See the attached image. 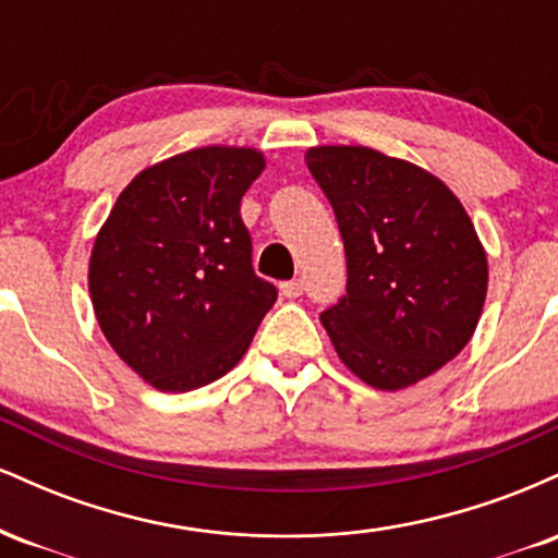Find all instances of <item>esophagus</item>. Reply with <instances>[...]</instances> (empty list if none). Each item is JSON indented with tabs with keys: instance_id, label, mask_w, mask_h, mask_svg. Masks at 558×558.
Listing matches in <instances>:
<instances>
[{
	"instance_id": "obj_1",
	"label": "esophagus",
	"mask_w": 558,
	"mask_h": 558,
	"mask_svg": "<svg viewBox=\"0 0 558 558\" xmlns=\"http://www.w3.org/2000/svg\"><path fill=\"white\" fill-rule=\"evenodd\" d=\"M301 291H304V283H301V280H286V283H280V293H283L286 299H299Z\"/></svg>"
}]
</instances>
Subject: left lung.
I'll use <instances>...</instances> for the list:
<instances>
[{
    "instance_id": "obj_1",
    "label": "left lung",
    "mask_w": 558,
    "mask_h": 558,
    "mask_svg": "<svg viewBox=\"0 0 558 558\" xmlns=\"http://www.w3.org/2000/svg\"><path fill=\"white\" fill-rule=\"evenodd\" d=\"M345 248V296L323 319L336 354L377 390L425 380L470 343L488 257L470 215L433 172L369 146L304 155Z\"/></svg>"
}]
</instances>
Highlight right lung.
Masks as SVG:
<instances>
[{
  "label": "right lung",
  "instance_id": "1",
  "mask_svg": "<svg viewBox=\"0 0 558 558\" xmlns=\"http://www.w3.org/2000/svg\"><path fill=\"white\" fill-rule=\"evenodd\" d=\"M265 170L248 146H202L141 170L96 233L88 293L114 354L165 393L215 383L278 299L252 270L241 198Z\"/></svg>",
  "mask_w": 558,
  "mask_h": 558
}]
</instances>
